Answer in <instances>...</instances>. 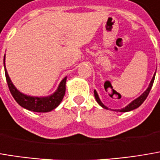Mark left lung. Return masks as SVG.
Masks as SVG:
<instances>
[{"mask_svg":"<svg viewBox=\"0 0 160 160\" xmlns=\"http://www.w3.org/2000/svg\"><path fill=\"white\" fill-rule=\"evenodd\" d=\"M155 75H156V73L154 74L153 77H152V79H151V81H150V83H149V85H148V87L147 88V90L143 93L141 96H139L138 98H136L135 100H133L131 103H129L126 108L118 109V112H128V111H131V110H134V109L139 108V107H140V106L143 104V102L146 100V98L148 97V94H149V92H150V90H151V87H152V86H153V83H154ZM94 94H95V97H96V100H97V103H98V104H99L103 108L108 109V107H106V106L101 102V100H100V98H99V97H98V94H97V92L96 91V90H94ZM115 111H117V110H115Z\"/></svg>","mask_w":160,"mask_h":160,"instance_id":"left-lung-1","label":"left lung"}]
</instances>
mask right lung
<instances>
[{
  "label": "right lung",
  "instance_id": "obj_1",
  "mask_svg": "<svg viewBox=\"0 0 160 160\" xmlns=\"http://www.w3.org/2000/svg\"><path fill=\"white\" fill-rule=\"evenodd\" d=\"M3 65H4V71H5L6 81H7V84L9 86L10 92L13 98L15 99V101L22 108L30 110V111H32V112L45 113V112H50L54 108H56L62 102L63 97H64V94H65V84H66L67 77L63 78L60 82L56 91L50 96H48V97H32V96H27V95L20 92L12 84V82L8 74V72L6 70L5 55L3 58Z\"/></svg>",
  "mask_w": 160,
  "mask_h": 160
}]
</instances>
